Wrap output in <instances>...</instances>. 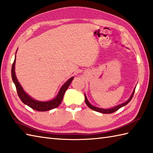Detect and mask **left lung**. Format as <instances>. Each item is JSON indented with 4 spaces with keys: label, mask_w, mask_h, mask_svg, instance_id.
I'll list each match as a JSON object with an SVG mask.
<instances>
[{
    "label": "left lung",
    "mask_w": 153,
    "mask_h": 153,
    "mask_svg": "<svg viewBox=\"0 0 153 153\" xmlns=\"http://www.w3.org/2000/svg\"><path fill=\"white\" fill-rule=\"evenodd\" d=\"M135 88L136 86L135 87V88H134L133 91L132 92L130 98L127 100L126 102H125L124 103H122V104H119L116 105V106H114L113 108H108V109H104V108H98V107H96L95 106V105H92L89 102V101L88 100V99H87V97L86 96V94H85V102L86 105H88V108H90V109H92V110H94L96 111H98V112H100V113H102V114H111V113H113V112H115L116 111H117V110H119L120 108H122L123 106H125V105H126L128 103L131 101V100L132 99L133 96V94H134V92H135Z\"/></svg>",
    "instance_id": "1"
}]
</instances>
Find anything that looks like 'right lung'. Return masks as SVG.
<instances>
[{"label": "right lung", "mask_w": 153, "mask_h": 153, "mask_svg": "<svg viewBox=\"0 0 153 153\" xmlns=\"http://www.w3.org/2000/svg\"><path fill=\"white\" fill-rule=\"evenodd\" d=\"M18 50V49H17ZM17 52V51H16ZM15 65H16V55L14 58V61L13 65L12 67L11 70V74H12V79L13 80V82L16 88V90L18 92V95L20 98L21 101L24 104L28 105L31 108L33 109V110L39 111H45L52 110L55 108L58 107L63 100V96L65 92L68 88V86L71 85L72 80L74 79V76L70 78L66 82L63 84V85L59 89L58 94L55 96L54 98H53L50 100L48 101H39L33 98L32 96H30L28 94L24 91L22 86H21L20 82H18V79L16 76V72H15Z\"/></svg>", "instance_id": "add662e5"}]
</instances>
